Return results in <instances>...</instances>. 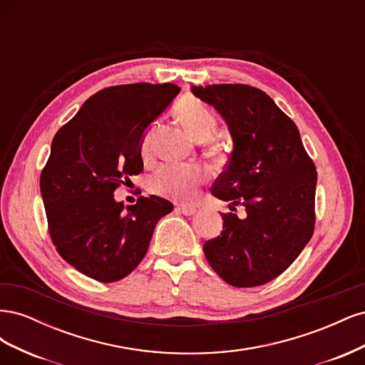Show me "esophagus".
<instances>
[{
	"mask_svg": "<svg viewBox=\"0 0 365 365\" xmlns=\"http://www.w3.org/2000/svg\"><path fill=\"white\" fill-rule=\"evenodd\" d=\"M176 210H178V212H181L185 216H193L196 213V208L192 207V205H178V207H176Z\"/></svg>",
	"mask_w": 365,
	"mask_h": 365,
	"instance_id": "esophagus-1",
	"label": "esophagus"
}]
</instances>
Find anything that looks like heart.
Listing matches in <instances>:
<instances>
[{"mask_svg": "<svg viewBox=\"0 0 365 365\" xmlns=\"http://www.w3.org/2000/svg\"><path fill=\"white\" fill-rule=\"evenodd\" d=\"M176 114L182 121L184 128L192 135L193 140L205 143V152L210 158L222 160L225 158L224 148L217 143L207 141L212 138L217 128L216 117L210 109L196 98H185L178 108ZM140 153L143 158H148L150 153V130H148L141 140ZM205 181V170L197 164H164L153 173L148 187L153 195H158L169 200H189L193 196L197 187Z\"/></svg>", "mask_w": 365, "mask_h": 365, "instance_id": "heart-1", "label": "heart"}]
</instances>
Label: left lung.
<instances>
[{
	"label": "left lung",
	"instance_id": "8db88e82",
	"mask_svg": "<svg viewBox=\"0 0 365 365\" xmlns=\"http://www.w3.org/2000/svg\"><path fill=\"white\" fill-rule=\"evenodd\" d=\"M227 121L235 149L212 195L245 207V217L220 213V236L204 254L220 279L252 288L288 269L315 228L317 170L294 121L259 88L244 83L192 86Z\"/></svg>",
	"mask_w": 365,
	"mask_h": 365
}]
</instances>
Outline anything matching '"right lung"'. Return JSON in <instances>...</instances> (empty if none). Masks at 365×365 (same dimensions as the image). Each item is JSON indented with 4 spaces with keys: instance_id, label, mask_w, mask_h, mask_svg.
I'll list each match as a JSON object with an SVG mask.
<instances>
[{
    "instance_id": "obj_1",
    "label": "right lung",
    "mask_w": 365,
    "mask_h": 365,
    "mask_svg": "<svg viewBox=\"0 0 365 365\" xmlns=\"http://www.w3.org/2000/svg\"><path fill=\"white\" fill-rule=\"evenodd\" d=\"M180 90L175 83L105 88L53 138L41 172L48 233L59 256L97 282H117L134 271L157 222L173 210L153 195L125 210L114 192L141 173L143 132Z\"/></svg>"
}]
</instances>
